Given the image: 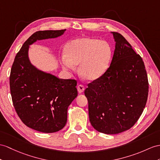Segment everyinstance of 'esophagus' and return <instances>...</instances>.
Wrapping results in <instances>:
<instances>
[{"mask_svg": "<svg viewBox=\"0 0 160 160\" xmlns=\"http://www.w3.org/2000/svg\"><path fill=\"white\" fill-rule=\"evenodd\" d=\"M85 89V88L83 85H79L77 86V90H78V92L79 93H82L83 92Z\"/></svg>", "mask_w": 160, "mask_h": 160, "instance_id": "obj_1", "label": "esophagus"}]
</instances>
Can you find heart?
I'll list each match as a JSON object with an SVG mask.
<instances>
[{
  "instance_id": "1",
  "label": "heart",
  "mask_w": 160,
  "mask_h": 160,
  "mask_svg": "<svg viewBox=\"0 0 160 160\" xmlns=\"http://www.w3.org/2000/svg\"><path fill=\"white\" fill-rule=\"evenodd\" d=\"M63 67L68 71L79 65V72L85 80L94 81L102 77L110 66L112 51L106 42L97 38H81L66 46Z\"/></svg>"
}]
</instances>
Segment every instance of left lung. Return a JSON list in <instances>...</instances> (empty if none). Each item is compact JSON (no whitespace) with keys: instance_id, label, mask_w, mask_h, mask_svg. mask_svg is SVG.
Returning <instances> with one entry per match:
<instances>
[{"instance_id":"8db88e82","label":"left lung","mask_w":160,"mask_h":160,"mask_svg":"<svg viewBox=\"0 0 160 160\" xmlns=\"http://www.w3.org/2000/svg\"><path fill=\"white\" fill-rule=\"evenodd\" d=\"M112 33L116 44L110 67L84 92L89 122L95 130L107 134L133 126L142 113L149 92L142 58L122 34Z\"/></svg>"}]
</instances>
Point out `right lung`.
I'll return each instance as SVG.
<instances>
[{
  "label": "right lung",
  "instance_id": "obj_1",
  "mask_svg": "<svg viewBox=\"0 0 160 160\" xmlns=\"http://www.w3.org/2000/svg\"><path fill=\"white\" fill-rule=\"evenodd\" d=\"M66 29L37 31L27 39L15 56L9 77L15 110L26 126L44 133L63 128L68 107L77 96V81L62 79L31 64L29 45L37 40L56 38Z\"/></svg>",
  "mask_w": 160,
  "mask_h": 160
}]
</instances>
